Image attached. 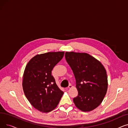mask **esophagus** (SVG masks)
I'll use <instances>...</instances> for the list:
<instances>
[{
    "label": "esophagus",
    "instance_id": "34e87169",
    "mask_svg": "<svg viewBox=\"0 0 128 128\" xmlns=\"http://www.w3.org/2000/svg\"><path fill=\"white\" fill-rule=\"evenodd\" d=\"M68 88H72V85L70 84L68 86Z\"/></svg>",
    "mask_w": 128,
    "mask_h": 128
}]
</instances>
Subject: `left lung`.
Listing matches in <instances>:
<instances>
[{
	"instance_id": "left-lung-1",
	"label": "left lung",
	"mask_w": 128,
	"mask_h": 128,
	"mask_svg": "<svg viewBox=\"0 0 128 128\" xmlns=\"http://www.w3.org/2000/svg\"><path fill=\"white\" fill-rule=\"evenodd\" d=\"M65 57L74 74L78 92L74 103L83 112L94 110L102 102L108 87L104 66L86 53L66 52Z\"/></svg>"
}]
</instances>
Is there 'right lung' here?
I'll use <instances>...</instances> for the list:
<instances>
[{
  "label": "right lung",
  "instance_id": "add662e5",
  "mask_svg": "<svg viewBox=\"0 0 128 128\" xmlns=\"http://www.w3.org/2000/svg\"><path fill=\"white\" fill-rule=\"evenodd\" d=\"M64 54V51L37 54L26 66L22 82L24 94L32 105L42 112L54 109L63 94L51 72Z\"/></svg>",
  "mask_w": 128,
  "mask_h": 128
}]
</instances>
